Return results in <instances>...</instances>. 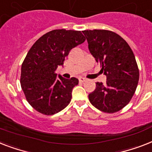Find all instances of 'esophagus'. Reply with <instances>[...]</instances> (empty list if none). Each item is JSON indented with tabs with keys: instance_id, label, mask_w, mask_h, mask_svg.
Instances as JSON below:
<instances>
[{
	"instance_id": "34e87169",
	"label": "esophagus",
	"mask_w": 152,
	"mask_h": 152,
	"mask_svg": "<svg viewBox=\"0 0 152 152\" xmlns=\"http://www.w3.org/2000/svg\"><path fill=\"white\" fill-rule=\"evenodd\" d=\"M86 80H87V79H86V78H83V77H80V78H79V81H80V83L85 82Z\"/></svg>"
}]
</instances>
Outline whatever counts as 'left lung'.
Returning a JSON list of instances; mask_svg holds the SVG:
<instances>
[{
	"instance_id": "1",
	"label": "left lung",
	"mask_w": 152,
	"mask_h": 152,
	"mask_svg": "<svg viewBox=\"0 0 152 152\" xmlns=\"http://www.w3.org/2000/svg\"><path fill=\"white\" fill-rule=\"evenodd\" d=\"M83 33L90 52L107 77L104 84L96 83V89L89 94L90 102L102 112H119L130 102L137 87L139 69L134 52L114 32L94 29Z\"/></svg>"
}]
</instances>
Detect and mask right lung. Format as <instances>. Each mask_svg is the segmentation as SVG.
<instances>
[{
  "label": "right lung",
  "instance_id": "right-lung-1",
  "mask_svg": "<svg viewBox=\"0 0 152 152\" xmlns=\"http://www.w3.org/2000/svg\"><path fill=\"white\" fill-rule=\"evenodd\" d=\"M85 41L80 31L55 29L34 43L21 68V87L27 102L35 110L50 115L69 104L78 79L57 78L55 70L62 65L72 48Z\"/></svg>",
  "mask_w": 152,
  "mask_h": 152
}]
</instances>
